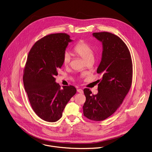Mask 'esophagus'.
<instances>
[{"label":"esophagus","mask_w":152,"mask_h":152,"mask_svg":"<svg viewBox=\"0 0 152 152\" xmlns=\"http://www.w3.org/2000/svg\"><path fill=\"white\" fill-rule=\"evenodd\" d=\"M77 91V92H79V93H83V91L82 89H79Z\"/></svg>","instance_id":"1"}]
</instances>
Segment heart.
Segmentation results:
<instances>
[{
	"mask_svg": "<svg viewBox=\"0 0 152 152\" xmlns=\"http://www.w3.org/2000/svg\"><path fill=\"white\" fill-rule=\"evenodd\" d=\"M73 50L75 53L82 57L86 62L94 59V51L91 45L81 40L74 47ZM72 59L71 55L69 52H65L63 55V63L67 66L70 64Z\"/></svg>",
	"mask_w": 152,
	"mask_h": 152,
	"instance_id": "1",
	"label": "heart"
}]
</instances>
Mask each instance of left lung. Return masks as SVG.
<instances>
[{
    "label": "left lung",
    "instance_id": "obj_1",
    "mask_svg": "<svg viewBox=\"0 0 152 152\" xmlns=\"http://www.w3.org/2000/svg\"><path fill=\"white\" fill-rule=\"evenodd\" d=\"M93 36L102 43V59L97 69L102 77L98 80L97 94H91L89 89L83 90L86 99L83 109L89 119L101 121L116 111L129 91L133 66L128 48L119 37L106 31L93 33Z\"/></svg>",
    "mask_w": 152,
    "mask_h": 152
}]
</instances>
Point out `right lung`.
<instances>
[{
    "label": "right lung",
    "mask_w": 152,
    "mask_h": 152,
    "mask_svg": "<svg viewBox=\"0 0 152 152\" xmlns=\"http://www.w3.org/2000/svg\"><path fill=\"white\" fill-rule=\"evenodd\" d=\"M72 41L66 33L50 34L37 41L29 53L23 77L24 88L33 110L45 121L59 120L76 93L71 85L61 89L55 78L63 64L66 49Z\"/></svg>",
    "instance_id": "obj_1"
}]
</instances>
